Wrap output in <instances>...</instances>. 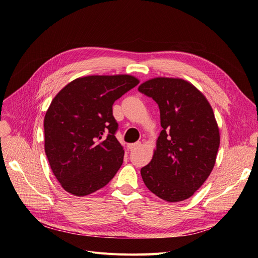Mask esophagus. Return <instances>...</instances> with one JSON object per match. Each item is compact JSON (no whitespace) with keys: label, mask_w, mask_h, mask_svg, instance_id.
Instances as JSON below:
<instances>
[{"label":"esophagus","mask_w":258,"mask_h":258,"mask_svg":"<svg viewBox=\"0 0 258 258\" xmlns=\"http://www.w3.org/2000/svg\"><path fill=\"white\" fill-rule=\"evenodd\" d=\"M141 146V142H136V143H131V144H127V147L128 150H135V148H137Z\"/></svg>","instance_id":"1"}]
</instances>
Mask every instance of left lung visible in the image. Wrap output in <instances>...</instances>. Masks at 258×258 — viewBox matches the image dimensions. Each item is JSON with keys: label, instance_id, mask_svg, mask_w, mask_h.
Returning a JSON list of instances; mask_svg holds the SVG:
<instances>
[{"label": "left lung", "instance_id": "obj_1", "mask_svg": "<svg viewBox=\"0 0 258 258\" xmlns=\"http://www.w3.org/2000/svg\"><path fill=\"white\" fill-rule=\"evenodd\" d=\"M138 90L158 103L163 128L152 161L141 168L143 182L162 200H187L204 184L216 161L220 130L212 107L182 78L155 77Z\"/></svg>", "mask_w": 258, "mask_h": 258}]
</instances>
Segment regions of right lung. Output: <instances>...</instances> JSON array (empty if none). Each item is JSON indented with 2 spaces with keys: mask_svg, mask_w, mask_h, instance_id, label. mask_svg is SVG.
Masks as SVG:
<instances>
[{
  "mask_svg": "<svg viewBox=\"0 0 258 258\" xmlns=\"http://www.w3.org/2000/svg\"><path fill=\"white\" fill-rule=\"evenodd\" d=\"M140 80L133 75H89L64 86L44 119L45 153L67 192L85 197L104 187L123 162L113 104Z\"/></svg>",
  "mask_w": 258,
  "mask_h": 258,
  "instance_id": "obj_1",
  "label": "right lung"
}]
</instances>
